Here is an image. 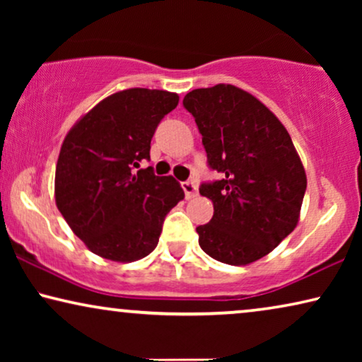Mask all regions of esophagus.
I'll list each match as a JSON object with an SVG mask.
<instances>
[{
    "instance_id": "34e87169",
    "label": "esophagus",
    "mask_w": 362,
    "mask_h": 362,
    "mask_svg": "<svg viewBox=\"0 0 362 362\" xmlns=\"http://www.w3.org/2000/svg\"><path fill=\"white\" fill-rule=\"evenodd\" d=\"M182 189H185L186 199H191V197H194L197 194V186H196L194 181L182 182Z\"/></svg>"
}]
</instances>
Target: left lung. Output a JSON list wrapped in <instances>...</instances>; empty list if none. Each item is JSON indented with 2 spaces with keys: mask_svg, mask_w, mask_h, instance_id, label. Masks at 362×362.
Wrapping results in <instances>:
<instances>
[{
  "mask_svg": "<svg viewBox=\"0 0 362 362\" xmlns=\"http://www.w3.org/2000/svg\"><path fill=\"white\" fill-rule=\"evenodd\" d=\"M182 105L194 117L207 163L221 180L201 185L214 216L196 227L201 249L229 265L270 254L298 224L306 173L281 122L230 83L196 88Z\"/></svg>",
  "mask_w": 362,
  "mask_h": 362,
  "instance_id": "1",
  "label": "left lung"
}]
</instances>
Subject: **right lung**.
Returning <instances> with one entry per match:
<instances>
[{"instance_id":"right-lung-1","label":"right lung","mask_w":362,"mask_h":362,"mask_svg":"<svg viewBox=\"0 0 362 362\" xmlns=\"http://www.w3.org/2000/svg\"><path fill=\"white\" fill-rule=\"evenodd\" d=\"M180 97L127 88L98 102L64 138L56 166L57 209L87 249L113 262L151 254L163 221L185 191L173 176H155L151 138Z\"/></svg>"}]
</instances>
